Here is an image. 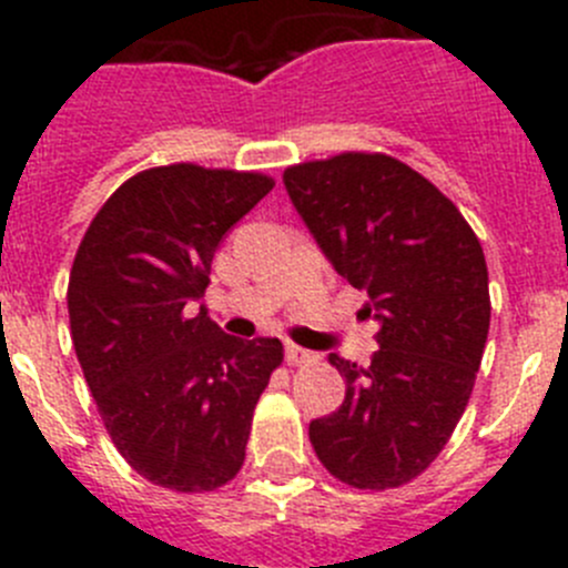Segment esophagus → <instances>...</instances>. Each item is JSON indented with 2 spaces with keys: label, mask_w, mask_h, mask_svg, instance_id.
I'll use <instances>...</instances> for the list:
<instances>
[{
  "label": "esophagus",
  "mask_w": 568,
  "mask_h": 568,
  "mask_svg": "<svg viewBox=\"0 0 568 568\" xmlns=\"http://www.w3.org/2000/svg\"><path fill=\"white\" fill-rule=\"evenodd\" d=\"M284 358H287L290 366H307L315 361V353H310V349H304V346L287 344V349H284Z\"/></svg>",
  "instance_id": "esophagus-1"
}]
</instances>
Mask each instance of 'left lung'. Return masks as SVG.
<instances>
[{"label":"left lung","mask_w":568,"mask_h":568,"mask_svg":"<svg viewBox=\"0 0 568 568\" xmlns=\"http://www.w3.org/2000/svg\"><path fill=\"white\" fill-rule=\"evenodd\" d=\"M284 187L381 327L369 366L329 355L346 395L310 424L315 455L355 489L409 484L458 426L484 358L491 304L478 235L429 179L384 153L293 164Z\"/></svg>","instance_id":"1"}]
</instances>
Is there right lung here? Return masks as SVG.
<instances>
[{
  "mask_svg": "<svg viewBox=\"0 0 568 568\" xmlns=\"http://www.w3.org/2000/svg\"><path fill=\"white\" fill-rule=\"evenodd\" d=\"M273 187L264 173L184 162L142 170L102 204L77 250V358L110 440L155 486L213 491L244 464L284 346L233 338L193 304L227 230Z\"/></svg>",
  "mask_w": 568,
  "mask_h": 568,
  "instance_id": "add662e5",
  "label": "right lung"
}]
</instances>
